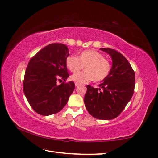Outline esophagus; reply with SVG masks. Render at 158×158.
Here are the masks:
<instances>
[{
  "label": "esophagus",
  "instance_id": "1",
  "mask_svg": "<svg viewBox=\"0 0 158 158\" xmlns=\"http://www.w3.org/2000/svg\"><path fill=\"white\" fill-rule=\"evenodd\" d=\"M75 86H78L79 85H80V83H77V82H75Z\"/></svg>",
  "mask_w": 158,
  "mask_h": 158
}]
</instances>
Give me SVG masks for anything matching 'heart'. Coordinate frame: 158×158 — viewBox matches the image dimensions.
Here are the masks:
<instances>
[{
	"label": "heart",
	"instance_id": "b5f03b06",
	"mask_svg": "<svg viewBox=\"0 0 158 158\" xmlns=\"http://www.w3.org/2000/svg\"><path fill=\"white\" fill-rule=\"evenodd\" d=\"M67 68L72 73L81 70L83 66L85 71L79 72L71 76L74 81L85 83L94 79L100 81L105 79L110 71V63L100 52L95 50H85L79 56H69L66 60Z\"/></svg>",
	"mask_w": 158,
	"mask_h": 158
}]
</instances>
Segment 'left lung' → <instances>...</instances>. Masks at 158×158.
I'll return each mask as SVG.
<instances>
[{
    "instance_id": "1",
    "label": "left lung",
    "mask_w": 158,
    "mask_h": 158,
    "mask_svg": "<svg viewBox=\"0 0 158 158\" xmlns=\"http://www.w3.org/2000/svg\"><path fill=\"white\" fill-rule=\"evenodd\" d=\"M111 56L113 66L99 88L87 85L84 103L90 115L98 119L118 117L135 92V73L122 53L110 48H100Z\"/></svg>"
}]
</instances>
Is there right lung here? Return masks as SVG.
Listing matches in <instances>:
<instances>
[{"mask_svg": "<svg viewBox=\"0 0 158 158\" xmlns=\"http://www.w3.org/2000/svg\"><path fill=\"white\" fill-rule=\"evenodd\" d=\"M69 49L62 43H52L40 50L30 60L23 78V92L30 105L41 115L60 111L75 89L69 77L66 60ZM63 79L58 86L56 81Z\"/></svg>", "mask_w": 158, "mask_h": 158, "instance_id": "add662e5", "label": "right lung"}]
</instances>
